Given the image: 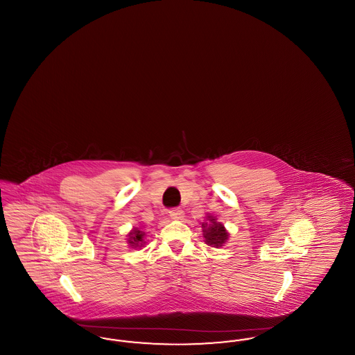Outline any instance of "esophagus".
I'll use <instances>...</instances> for the list:
<instances>
[{
  "label": "esophagus",
  "instance_id": "esophagus-1",
  "mask_svg": "<svg viewBox=\"0 0 355 355\" xmlns=\"http://www.w3.org/2000/svg\"><path fill=\"white\" fill-rule=\"evenodd\" d=\"M169 216L171 220H180L184 218L185 213H184V210H181V209H173V210H170Z\"/></svg>",
  "mask_w": 355,
  "mask_h": 355
}]
</instances>
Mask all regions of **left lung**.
Instances as JSON below:
<instances>
[{"label": "left lung", "instance_id": "1", "mask_svg": "<svg viewBox=\"0 0 355 355\" xmlns=\"http://www.w3.org/2000/svg\"><path fill=\"white\" fill-rule=\"evenodd\" d=\"M202 233L205 243L211 248H222L229 241V232L225 225L217 220V217L207 214L206 220L202 222Z\"/></svg>", "mask_w": 355, "mask_h": 355}]
</instances>
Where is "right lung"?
I'll use <instances>...</instances> for the list:
<instances>
[{"instance_id":"obj_1","label":"right lung","mask_w":355,"mask_h":355,"mask_svg":"<svg viewBox=\"0 0 355 355\" xmlns=\"http://www.w3.org/2000/svg\"><path fill=\"white\" fill-rule=\"evenodd\" d=\"M145 236H146V233L145 232H142V229L141 227H133L129 233H128V236H126V241H128V245H129V248H132V249H141V248H144L145 245H146V241H145Z\"/></svg>"}]
</instances>
